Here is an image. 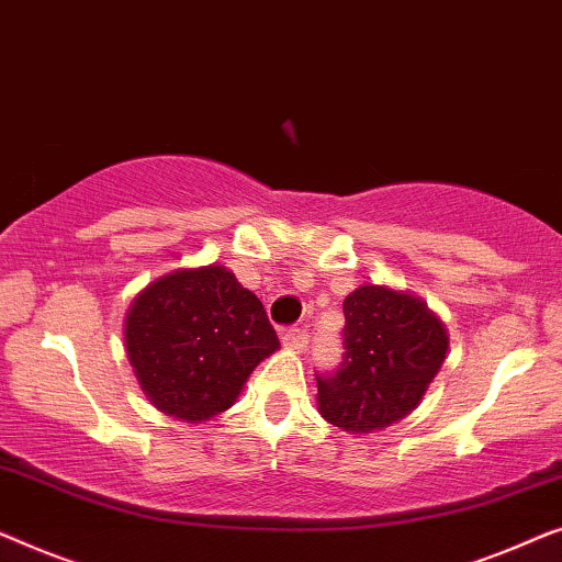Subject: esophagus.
I'll list each match as a JSON object with an SVG mask.
<instances>
[{
    "label": "esophagus",
    "instance_id": "34e87169",
    "mask_svg": "<svg viewBox=\"0 0 562 562\" xmlns=\"http://www.w3.org/2000/svg\"><path fill=\"white\" fill-rule=\"evenodd\" d=\"M282 346L290 351H305L307 346V330L305 328H288L282 334Z\"/></svg>",
    "mask_w": 562,
    "mask_h": 562
}]
</instances>
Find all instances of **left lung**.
<instances>
[{
  "label": "left lung",
  "instance_id": "obj_1",
  "mask_svg": "<svg viewBox=\"0 0 562 562\" xmlns=\"http://www.w3.org/2000/svg\"><path fill=\"white\" fill-rule=\"evenodd\" d=\"M344 361L318 379V409L351 436L390 428L420 405L446 361L448 334L420 297L361 284L344 300Z\"/></svg>",
  "mask_w": 562,
  "mask_h": 562
}]
</instances>
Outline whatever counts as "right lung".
Here are the masks:
<instances>
[{"mask_svg":"<svg viewBox=\"0 0 562 562\" xmlns=\"http://www.w3.org/2000/svg\"><path fill=\"white\" fill-rule=\"evenodd\" d=\"M126 357L160 413L205 423L280 349L265 305L221 265L149 282L124 321Z\"/></svg>","mask_w":562,"mask_h":562,"instance_id":"1","label":"right lung"}]
</instances>
